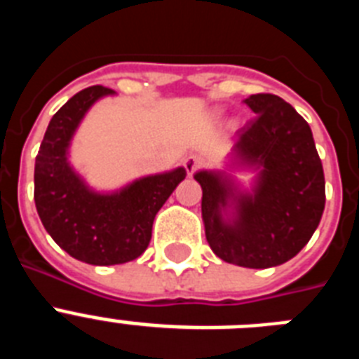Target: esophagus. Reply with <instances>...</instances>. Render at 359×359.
<instances>
[{"label":"esophagus","mask_w":359,"mask_h":359,"mask_svg":"<svg viewBox=\"0 0 359 359\" xmlns=\"http://www.w3.org/2000/svg\"><path fill=\"white\" fill-rule=\"evenodd\" d=\"M201 165H203V160L199 156H189V158H185V161H183V167H185V170L189 176H192L196 170L201 169Z\"/></svg>","instance_id":"34e87169"}]
</instances>
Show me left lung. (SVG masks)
<instances>
[{
    "instance_id": "1",
    "label": "left lung",
    "mask_w": 359,
    "mask_h": 359,
    "mask_svg": "<svg viewBox=\"0 0 359 359\" xmlns=\"http://www.w3.org/2000/svg\"><path fill=\"white\" fill-rule=\"evenodd\" d=\"M255 118L237 133L228 170L252 169L248 190L226 170H199L212 252L230 264H284L309 243L325 207V177L309 123L271 93L250 95Z\"/></svg>"
}]
</instances>
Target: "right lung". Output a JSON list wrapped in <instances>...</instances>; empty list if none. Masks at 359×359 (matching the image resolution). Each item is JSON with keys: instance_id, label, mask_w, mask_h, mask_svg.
<instances>
[{"instance_id": "add662e5", "label": "right lung", "mask_w": 359, "mask_h": 359, "mask_svg": "<svg viewBox=\"0 0 359 359\" xmlns=\"http://www.w3.org/2000/svg\"><path fill=\"white\" fill-rule=\"evenodd\" d=\"M115 95L91 86L57 111L44 133L34 170L41 223L66 253L93 266L135 261L147 250L158 210L185 180L183 167L138 177L115 192H97L68 160L72 138L98 98Z\"/></svg>"}]
</instances>
